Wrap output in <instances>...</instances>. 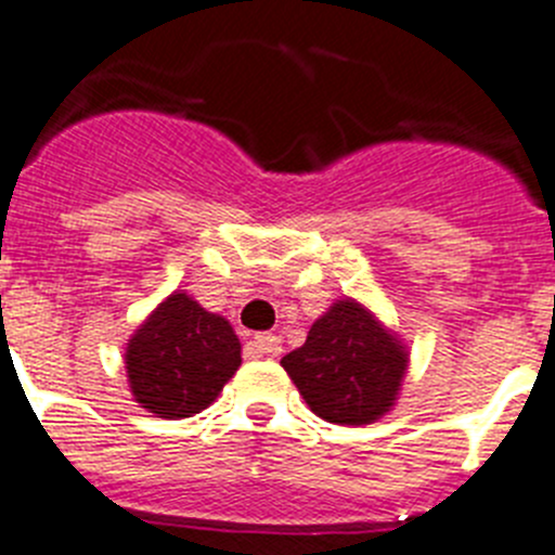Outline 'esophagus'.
<instances>
[{
    "label": "esophagus",
    "mask_w": 555,
    "mask_h": 555,
    "mask_svg": "<svg viewBox=\"0 0 555 555\" xmlns=\"http://www.w3.org/2000/svg\"><path fill=\"white\" fill-rule=\"evenodd\" d=\"M282 353V337L266 332V334H254L246 343V357L259 359V357H279Z\"/></svg>",
    "instance_id": "1"
}]
</instances>
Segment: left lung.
I'll return each mask as SVG.
<instances>
[{
	"label": "left lung",
	"instance_id": "1",
	"mask_svg": "<svg viewBox=\"0 0 555 555\" xmlns=\"http://www.w3.org/2000/svg\"><path fill=\"white\" fill-rule=\"evenodd\" d=\"M406 359L398 339L346 298L312 323L307 343L289 351L282 367L318 417L364 426L392 406Z\"/></svg>",
	"mask_w": 555,
	"mask_h": 555
}]
</instances>
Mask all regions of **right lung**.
<instances>
[{
    "instance_id": "1",
    "label": "right lung",
    "mask_w": 555,
    "mask_h": 555,
    "mask_svg": "<svg viewBox=\"0 0 555 555\" xmlns=\"http://www.w3.org/2000/svg\"><path fill=\"white\" fill-rule=\"evenodd\" d=\"M237 367L241 339L227 318L207 312L184 293L159 304L127 348L134 401L171 421L207 409Z\"/></svg>"
}]
</instances>
